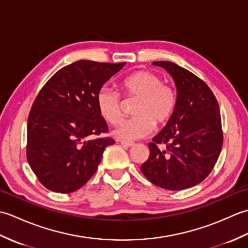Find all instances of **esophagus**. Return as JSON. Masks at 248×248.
I'll return each instance as SVG.
<instances>
[{"instance_id":"obj_1","label":"esophagus","mask_w":248,"mask_h":248,"mask_svg":"<svg viewBox=\"0 0 248 248\" xmlns=\"http://www.w3.org/2000/svg\"><path fill=\"white\" fill-rule=\"evenodd\" d=\"M120 144L124 147H131L134 145L133 141H127V140H120Z\"/></svg>"}]
</instances>
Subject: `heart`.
<instances>
[{"label": "heart", "mask_w": 248, "mask_h": 248, "mask_svg": "<svg viewBox=\"0 0 248 248\" xmlns=\"http://www.w3.org/2000/svg\"><path fill=\"white\" fill-rule=\"evenodd\" d=\"M120 92L125 99H138L133 108L135 117L124 120L115 130V136L125 140L143 139L156 125H164L172 117L178 103V93L162 78L147 70H139L120 82ZM96 104L100 116L110 124L123 118V100L112 88L103 86L98 91Z\"/></svg>", "instance_id": "obj_1"}]
</instances>
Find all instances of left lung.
<instances>
[{
    "label": "left lung",
    "mask_w": 248,
    "mask_h": 248,
    "mask_svg": "<svg viewBox=\"0 0 248 248\" xmlns=\"http://www.w3.org/2000/svg\"><path fill=\"white\" fill-rule=\"evenodd\" d=\"M154 65L173 78L178 103L165 128L148 144L150 155L140 171L156 186L180 191L203 181L218 159L224 140L219 107L210 87L191 71L171 62Z\"/></svg>",
    "instance_id": "left-lung-1"
}]
</instances>
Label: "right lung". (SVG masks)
<instances>
[{
	"label": "right lung",
	"mask_w": 248,
	"mask_h": 248,
	"mask_svg": "<svg viewBox=\"0 0 248 248\" xmlns=\"http://www.w3.org/2000/svg\"><path fill=\"white\" fill-rule=\"evenodd\" d=\"M125 62L78 61L52 76L35 98L28 119L26 159L39 182L67 194L96 172L104 149L115 144L96 96Z\"/></svg>",
	"instance_id": "1"
}]
</instances>
